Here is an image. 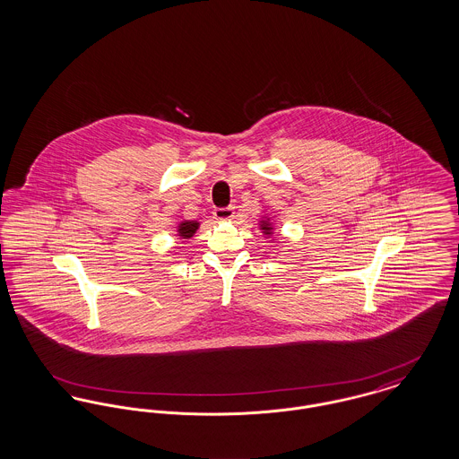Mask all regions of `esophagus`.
I'll list each match as a JSON object with an SVG mask.
<instances>
[{"mask_svg":"<svg viewBox=\"0 0 459 459\" xmlns=\"http://www.w3.org/2000/svg\"><path fill=\"white\" fill-rule=\"evenodd\" d=\"M213 217L220 220V221H229V220H232L236 217V210H234V206H229V208H217V210L213 212Z\"/></svg>","mask_w":459,"mask_h":459,"instance_id":"34e87169","label":"esophagus"}]
</instances>
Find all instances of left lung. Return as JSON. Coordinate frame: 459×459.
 Wrapping results in <instances>:
<instances>
[{
  "instance_id": "obj_1",
  "label": "left lung",
  "mask_w": 459,
  "mask_h": 459,
  "mask_svg": "<svg viewBox=\"0 0 459 459\" xmlns=\"http://www.w3.org/2000/svg\"><path fill=\"white\" fill-rule=\"evenodd\" d=\"M260 229H262L263 236H266V238L273 236V223L270 221V219H262Z\"/></svg>"
}]
</instances>
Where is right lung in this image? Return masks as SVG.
<instances>
[{"mask_svg": "<svg viewBox=\"0 0 459 459\" xmlns=\"http://www.w3.org/2000/svg\"><path fill=\"white\" fill-rule=\"evenodd\" d=\"M197 229H199V221H196V220H184L177 225V236H178V239H191L196 234Z\"/></svg>", "mask_w": 459, "mask_h": 459, "instance_id": "1", "label": "right lung"}]
</instances>
